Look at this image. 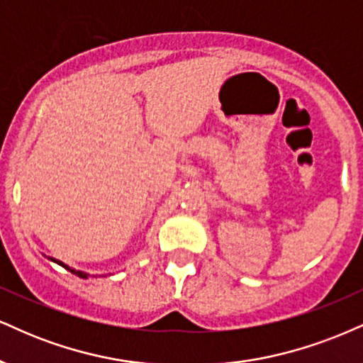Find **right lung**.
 Masks as SVG:
<instances>
[{"instance_id": "right-lung-1", "label": "right lung", "mask_w": 363, "mask_h": 363, "mask_svg": "<svg viewBox=\"0 0 363 363\" xmlns=\"http://www.w3.org/2000/svg\"><path fill=\"white\" fill-rule=\"evenodd\" d=\"M49 259H50V262L57 263V265H61L62 268H66V270H69V272H71V274L78 275V277H79V279H88V277H89V274H86V272H81V270H76V268H71V267H67V265H66V263L59 262V259H55V258H52V257H49Z\"/></svg>"}]
</instances>
